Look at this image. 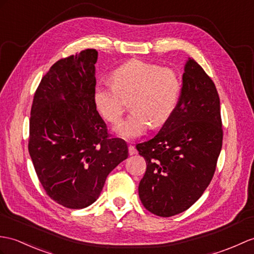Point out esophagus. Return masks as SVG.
I'll return each mask as SVG.
<instances>
[{
    "instance_id": "obj_1",
    "label": "esophagus",
    "mask_w": 254,
    "mask_h": 254,
    "mask_svg": "<svg viewBox=\"0 0 254 254\" xmlns=\"http://www.w3.org/2000/svg\"><path fill=\"white\" fill-rule=\"evenodd\" d=\"M128 154L131 155V156L137 154V150H136V148H135L133 145H128Z\"/></svg>"
}]
</instances>
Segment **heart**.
I'll return each mask as SVG.
<instances>
[{"instance_id": "obj_1", "label": "heart", "mask_w": 254, "mask_h": 254, "mask_svg": "<svg viewBox=\"0 0 254 254\" xmlns=\"http://www.w3.org/2000/svg\"><path fill=\"white\" fill-rule=\"evenodd\" d=\"M110 84L98 83L93 91V103L106 121L116 123L129 100L133 110L115 127L123 139L141 136L151 126L160 127L174 114L182 90V82L175 70L160 64L131 60L110 73Z\"/></svg>"}]
</instances>
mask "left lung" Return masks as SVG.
<instances>
[{
	"mask_svg": "<svg viewBox=\"0 0 254 254\" xmlns=\"http://www.w3.org/2000/svg\"><path fill=\"white\" fill-rule=\"evenodd\" d=\"M222 140L215 84L190 58L174 114L154 138L136 145L147 164L138 186L145 209L169 217L190 208L213 178Z\"/></svg>",
	"mask_w": 254,
	"mask_h": 254,
	"instance_id": "obj_1",
	"label": "left lung"
}]
</instances>
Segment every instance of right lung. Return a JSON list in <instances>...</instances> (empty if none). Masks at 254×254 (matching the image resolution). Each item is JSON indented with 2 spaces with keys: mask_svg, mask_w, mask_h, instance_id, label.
Masks as SVG:
<instances>
[{
  "mask_svg": "<svg viewBox=\"0 0 254 254\" xmlns=\"http://www.w3.org/2000/svg\"><path fill=\"white\" fill-rule=\"evenodd\" d=\"M98 53L87 49L62 58L34 93L28 149L41 185L68 209L95 202L106 179L128 156L121 138H111L93 103Z\"/></svg>",
  "mask_w": 254,
  "mask_h": 254,
  "instance_id": "add662e5",
  "label": "right lung"
}]
</instances>
